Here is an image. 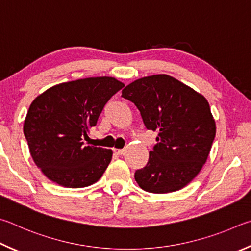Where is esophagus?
Returning <instances> with one entry per match:
<instances>
[{"label": "esophagus", "instance_id": "esophagus-1", "mask_svg": "<svg viewBox=\"0 0 251 251\" xmlns=\"http://www.w3.org/2000/svg\"><path fill=\"white\" fill-rule=\"evenodd\" d=\"M113 152L114 153H117V154H119V155H122V154H125V150H123V149H113Z\"/></svg>", "mask_w": 251, "mask_h": 251}]
</instances>
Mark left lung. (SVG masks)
I'll list each match as a JSON object with an SVG mask.
<instances>
[{
  "label": "left lung",
  "instance_id": "obj_1",
  "mask_svg": "<svg viewBox=\"0 0 251 251\" xmlns=\"http://www.w3.org/2000/svg\"><path fill=\"white\" fill-rule=\"evenodd\" d=\"M148 130L159 131L149 162L134 178L142 190L163 194L187 185L203 168L216 134L203 96L168 75L138 79L122 90Z\"/></svg>",
  "mask_w": 251,
  "mask_h": 251
}]
</instances>
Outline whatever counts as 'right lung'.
<instances>
[{
  "instance_id": "1",
  "label": "right lung",
  "mask_w": 251,
  "mask_h": 251,
  "mask_svg": "<svg viewBox=\"0 0 251 251\" xmlns=\"http://www.w3.org/2000/svg\"><path fill=\"white\" fill-rule=\"evenodd\" d=\"M125 87L112 77L64 82L35 99L24 122V135L35 164L60 186L86 187L102 176L112 159L109 149L83 142L104 105Z\"/></svg>"
}]
</instances>
